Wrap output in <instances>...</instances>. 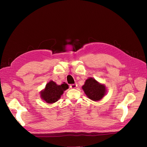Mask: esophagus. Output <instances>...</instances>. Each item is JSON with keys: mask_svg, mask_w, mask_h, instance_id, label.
Segmentation results:
<instances>
[{"mask_svg": "<svg viewBox=\"0 0 147 147\" xmlns=\"http://www.w3.org/2000/svg\"><path fill=\"white\" fill-rule=\"evenodd\" d=\"M77 86V84H70V88H72V89L75 88Z\"/></svg>", "mask_w": 147, "mask_h": 147, "instance_id": "esophagus-1", "label": "esophagus"}]
</instances>
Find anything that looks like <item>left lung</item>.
<instances>
[{"label":"left lung","mask_w":147,"mask_h":147,"mask_svg":"<svg viewBox=\"0 0 147 147\" xmlns=\"http://www.w3.org/2000/svg\"><path fill=\"white\" fill-rule=\"evenodd\" d=\"M82 89L89 99L99 101L106 95L107 88L104 84L100 83L96 79L89 77L84 82Z\"/></svg>","instance_id":"obj_1"}]
</instances>
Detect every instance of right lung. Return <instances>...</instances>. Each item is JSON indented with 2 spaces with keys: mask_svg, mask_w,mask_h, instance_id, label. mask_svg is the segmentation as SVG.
Segmentation results:
<instances>
[{
  "mask_svg": "<svg viewBox=\"0 0 147 147\" xmlns=\"http://www.w3.org/2000/svg\"><path fill=\"white\" fill-rule=\"evenodd\" d=\"M68 88L69 85L65 82L59 85L51 80L46 84L45 88L40 91V97L47 103L53 104L61 98L64 91Z\"/></svg>",
  "mask_w": 147,
  "mask_h": 147,
  "instance_id": "obj_1",
  "label": "right lung"
}]
</instances>
